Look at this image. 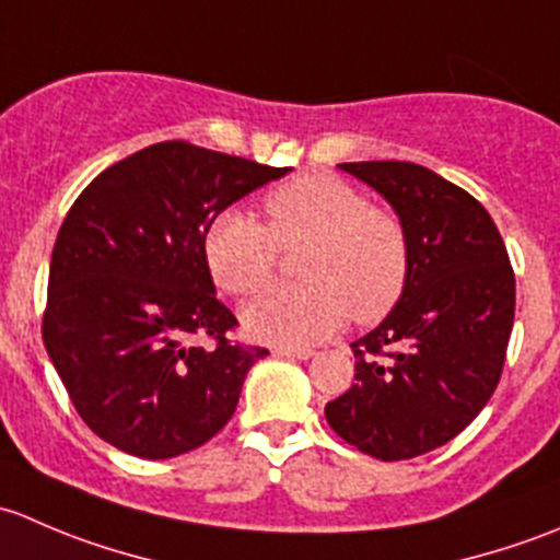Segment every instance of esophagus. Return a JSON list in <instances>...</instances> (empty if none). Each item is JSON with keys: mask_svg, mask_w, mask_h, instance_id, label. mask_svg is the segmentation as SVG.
Returning a JSON list of instances; mask_svg holds the SVG:
<instances>
[{"mask_svg": "<svg viewBox=\"0 0 560 560\" xmlns=\"http://www.w3.org/2000/svg\"><path fill=\"white\" fill-rule=\"evenodd\" d=\"M312 349H276V358H287V360H308L312 358Z\"/></svg>", "mask_w": 560, "mask_h": 560, "instance_id": "1", "label": "esophagus"}]
</instances>
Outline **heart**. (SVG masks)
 Returning a JSON list of instances; mask_svg holds the SVG:
<instances>
[{
  "label": "heart",
  "instance_id": "obj_1",
  "mask_svg": "<svg viewBox=\"0 0 560 560\" xmlns=\"http://www.w3.org/2000/svg\"><path fill=\"white\" fill-rule=\"evenodd\" d=\"M268 224L222 211L206 230V262L230 295L268 284L281 252L298 257L301 284L270 287L244 308L259 341L301 349L349 319L376 322L393 312L409 281V233L395 211L371 206L360 189L327 173H306L270 189Z\"/></svg>",
  "mask_w": 560,
  "mask_h": 560
}]
</instances>
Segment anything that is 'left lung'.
<instances>
[{"label":"left lung","mask_w":560,"mask_h":560,"mask_svg":"<svg viewBox=\"0 0 560 560\" xmlns=\"http://www.w3.org/2000/svg\"><path fill=\"white\" fill-rule=\"evenodd\" d=\"M387 197L409 233L398 306L352 343L354 385L325 406L332 431L376 460L455 439L501 380L515 270L499 228L466 189L415 162L338 165Z\"/></svg>","instance_id":"1"}]
</instances>
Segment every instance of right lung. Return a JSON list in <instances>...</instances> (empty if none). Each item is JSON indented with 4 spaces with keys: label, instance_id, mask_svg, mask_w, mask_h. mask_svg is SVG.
<instances>
[{
    "label": "right lung",
    "instance_id": "1",
    "mask_svg": "<svg viewBox=\"0 0 560 560\" xmlns=\"http://www.w3.org/2000/svg\"><path fill=\"white\" fill-rule=\"evenodd\" d=\"M290 167L154 143L72 202L50 254L43 343L81 420L121 453L165 460L217 436L262 347L213 290L206 230Z\"/></svg>",
    "mask_w": 560,
    "mask_h": 560
}]
</instances>
